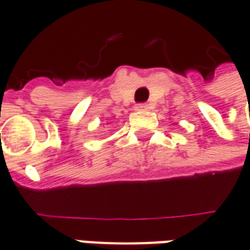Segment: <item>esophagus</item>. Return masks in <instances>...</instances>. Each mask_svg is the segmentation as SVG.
I'll return each mask as SVG.
<instances>
[{
	"label": "esophagus",
	"instance_id": "esophagus-1",
	"mask_svg": "<svg viewBox=\"0 0 250 250\" xmlns=\"http://www.w3.org/2000/svg\"><path fill=\"white\" fill-rule=\"evenodd\" d=\"M134 110L136 111L149 110V105H146V104H137V105L134 106Z\"/></svg>",
	"mask_w": 250,
	"mask_h": 250
}]
</instances>
